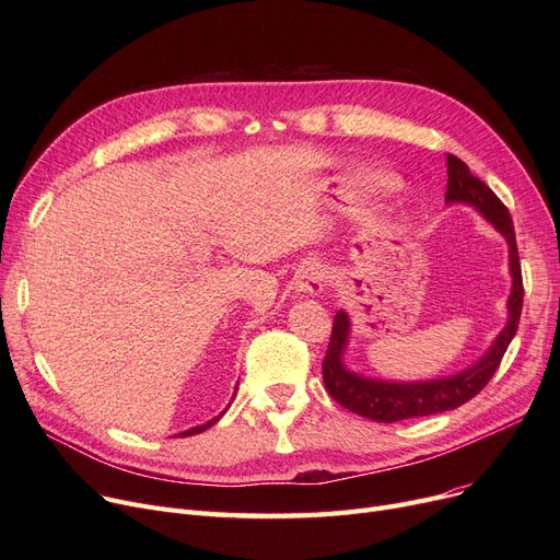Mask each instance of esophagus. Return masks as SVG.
Instances as JSON below:
<instances>
[{
  "label": "esophagus",
  "mask_w": 560,
  "mask_h": 560,
  "mask_svg": "<svg viewBox=\"0 0 560 560\" xmlns=\"http://www.w3.org/2000/svg\"><path fill=\"white\" fill-rule=\"evenodd\" d=\"M295 292L298 295H317L325 288V270L319 262H304L295 272Z\"/></svg>",
  "instance_id": "obj_1"
}]
</instances>
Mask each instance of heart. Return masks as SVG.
I'll use <instances>...</instances> for the list:
<instances>
[{"label":"heart","mask_w":560,"mask_h":560,"mask_svg":"<svg viewBox=\"0 0 560 560\" xmlns=\"http://www.w3.org/2000/svg\"><path fill=\"white\" fill-rule=\"evenodd\" d=\"M376 184H381V186H386V184H388V179H376Z\"/></svg>","instance_id":"b5f03b06"}]
</instances>
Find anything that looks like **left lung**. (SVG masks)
Masks as SVG:
<instances>
[{"instance_id": "left-lung-1", "label": "left lung", "mask_w": 560, "mask_h": 560, "mask_svg": "<svg viewBox=\"0 0 560 560\" xmlns=\"http://www.w3.org/2000/svg\"><path fill=\"white\" fill-rule=\"evenodd\" d=\"M447 203H469L506 238L509 243V268L513 277V288L509 298V319L506 327L499 331L486 354L463 372L443 378L429 381H384L361 376L345 368L342 354L349 342V315L338 311L334 317V331L329 340V349L325 363H322V376H325V388L329 395L357 416H363L374 422H399L408 418H424L445 413L463 406L465 401L479 395L492 374L502 363L506 349L517 334L520 315H522V268L515 243V229L506 206L499 199L479 176L469 172V167L454 154H447Z\"/></svg>"}]
</instances>
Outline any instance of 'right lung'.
<instances>
[{
	"label": "right lung",
	"mask_w": 560,
	"mask_h": 560,
	"mask_svg": "<svg viewBox=\"0 0 560 560\" xmlns=\"http://www.w3.org/2000/svg\"><path fill=\"white\" fill-rule=\"evenodd\" d=\"M222 416H224V413H220V416H218V418H213V420H209V422H206V424H201V427H192V429H188V431H184V433H182V435H184V438H186V435H195V433H201V431H206V429H209V427H213V424H215V422H218V420H220V418H222Z\"/></svg>",
	"instance_id": "add662e5"
}]
</instances>
